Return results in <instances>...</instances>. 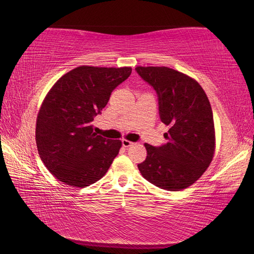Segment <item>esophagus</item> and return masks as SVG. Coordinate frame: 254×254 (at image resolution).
I'll return each mask as SVG.
<instances>
[{
	"mask_svg": "<svg viewBox=\"0 0 254 254\" xmlns=\"http://www.w3.org/2000/svg\"><path fill=\"white\" fill-rule=\"evenodd\" d=\"M122 144H123V146H124L125 148H128V147H130V146H132L134 143L124 139V140H122Z\"/></svg>",
	"mask_w": 254,
	"mask_h": 254,
	"instance_id": "1",
	"label": "esophagus"
}]
</instances>
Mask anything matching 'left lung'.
<instances>
[{"mask_svg": "<svg viewBox=\"0 0 254 254\" xmlns=\"http://www.w3.org/2000/svg\"><path fill=\"white\" fill-rule=\"evenodd\" d=\"M157 91L167 142L145 143L146 160L137 164L144 178L160 189L180 190L194 184L210 166L215 147L213 112L204 90L189 75L167 66H136Z\"/></svg>", "mask_w": 254, "mask_h": 254, "instance_id": "obj_1", "label": "left lung"}]
</instances>
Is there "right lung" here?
Wrapping results in <instances>:
<instances>
[{
	"mask_svg": "<svg viewBox=\"0 0 254 254\" xmlns=\"http://www.w3.org/2000/svg\"><path fill=\"white\" fill-rule=\"evenodd\" d=\"M132 68L79 65L54 83L37 115L36 144L59 181L86 188L102 179L122 142L97 135L92 122Z\"/></svg>",
	"mask_w": 254,
	"mask_h": 254,
	"instance_id": "add662e5",
	"label": "right lung"
}]
</instances>
